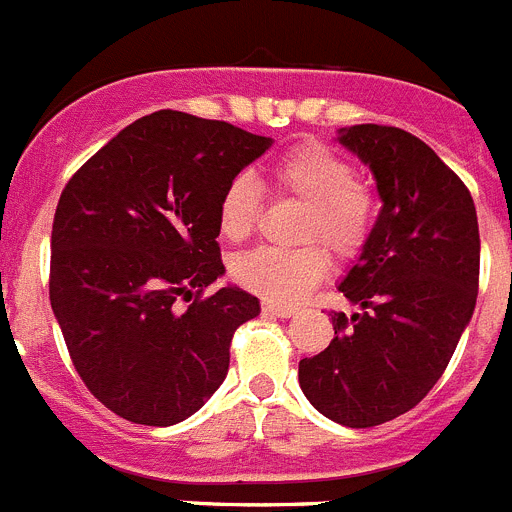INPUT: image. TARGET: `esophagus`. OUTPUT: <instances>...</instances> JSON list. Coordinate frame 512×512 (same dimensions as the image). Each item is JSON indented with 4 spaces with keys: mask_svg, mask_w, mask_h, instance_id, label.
I'll use <instances>...</instances> for the list:
<instances>
[{
    "mask_svg": "<svg viewBox=\"0 0 512 512\" xmlns=\"http://www.w3.org/2000/svg\"><path fill=\"white\" fill-rule=\"evenodd\" d=\"M264 312L274 314V317H294L299 312L297 307L292 304H274V302H264Z\"/></svg>",
    "mask_w": 512,
    "mask_h": 512,
    "instance_id": "esophagus-1",
    "label": "esophagus"
}]
</instances>
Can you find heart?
I'll list each match as a JSON object with an SVG mask.
<instances>
[{
    "label": "heart",
    "mask_w": 512,
    "mask_h": 512,
    "mask_svg": "<svg viewBox=\"0 0 512 512\" xmlns=\"http://www.w3.org/2000/svg\"><path fill=\"white\" fill-rule=\"evenodd\" d=\"M266 187L274 195L304 203L297 223L302 246H264L243 253L231 266L233 279L271 302H297L330 271V256L320 243L340 259H353L363 251L378 218V198L353 164L322 142H299L271 159ZM259 215V182L246 172L236 175L220 192V236L233 243L246 241L256 231Z\"/></svg>",
    "instance_id": "1"
}]
</instances>
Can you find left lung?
<instances>
[{"mask_svg": "<svg viewBox=\"0 0 512 512\" xmlns=\"http://www.w3.org/2000/svg\"><path fill=\"white\" fill-rule=\"evenodd\" d=\"M373 170L383 208L340 292L360 312H332L335 340L299 360L314 409L350 429L386 424L434 388L470 322L480 287L472 195L419 137L398 126L340 131Z\"/></svg>", "mask_w": 512, "mask_h": 512, "instance_id": "left-lung-1", "label": "left lung"}]
</instances>
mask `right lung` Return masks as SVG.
Instances as JSON below:
<instances>
[{"label":"right lung","mask_w":512,"mask_h":512,"mask_svg":"<svg viewBox=\"0 0 512 512\" xmlns=\"http://www.w3.org/2000/svg\"><path fill=\"white\" fill-rule=\"evenodd\" d=\"M269 144L228 121L154 111L65 185L50 304L81 381L121 419L172 426L225 381L233 332L261 307L238 287L205 297L225 271L218 200Z\"/></svg>","instance_id":"right-lung-1"}]
</instances>
